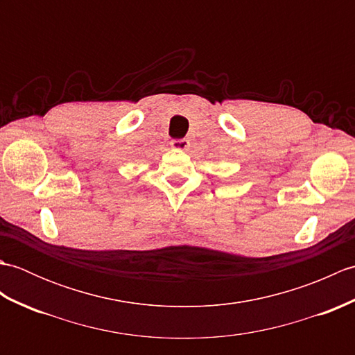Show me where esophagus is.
Wrapping results in <instances>:
<instances>
[{"instance_id":"obj_1","label":"esophagus","mask_w":355,"mask_h":355,"mask_svg":"<svg viewBox=\"0 0 355 355\" xmlns=\"http://www.w3.org/2000/svg\"><path fill=\"white\" fill-rule=\"evenodd\" d=\"M171 146L173 149H177V150H186L187 148L191 146V141L186 140V139H177V140L171 141Z\"/></svg>"}]
</instances>
